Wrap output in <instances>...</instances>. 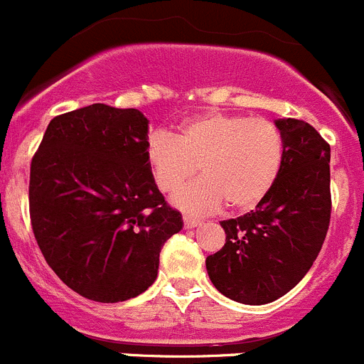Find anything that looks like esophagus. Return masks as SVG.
Instances as JSON below:
<instances>
[{"label":"esophagus","mask_w":364,"mask_h":364,"mask_svg":"<svg viewBox=\"0 0 364 364\" xmlns=\"http://www.w3.org/2000/svg\"><path fill=\"white\" fill-rule=\"evenodd\" d=\"M198 225H201L200 219L189 218V215H183V226H186V228H196Z\"/></svg>","instance_id":"esophagus-1"}]
</instances>
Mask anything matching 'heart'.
<instances>
[{
	"label": "heart",
	"mask_w": 364,
	"mask_h": 364,
	"mask_svg": "<svg viewBox=\"0 0 364 364\" xmlns=\"http://www.w3.org/2000/svg\"><path fill=\"white\" fill-rule=\"evenodd\" d=\"M285 159L279 129L267 118L205 111L182 122L177 134L156 132L146 143L156 186L173 193L178 208L193 214L218 210L226 201L232 210H247L264 200L278 181Z\"/></svg>",
	"instance_id": "b5f03b06"
}]
</instances>
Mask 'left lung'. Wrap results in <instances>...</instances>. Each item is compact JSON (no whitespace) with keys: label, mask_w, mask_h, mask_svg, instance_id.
<instances>
[{"label":"left lung","mask_w":364,"mask_h":364,"mask_svg":"<svg viewBox=\"0 0 364 364\" xmlns=\"http://www.w3.org/2000/svg\"><path fill=\"white\" fill-rule=\"evenodd\" d=\"M274 124L285 143L278 181L255 210L221 221L225 246L205 260L212 285L242 304H267L290 292L329 228L331 146L303 120Z\"/></svg>","instance_id":"left-lung-1"}]
</instances>
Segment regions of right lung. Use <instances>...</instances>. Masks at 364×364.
Masks as SVG:
<instances>
[{
    "instance_id": "obj_1",
    "label": "right lung",
    "mask_w": 364,
    "mask_h": 364,
    "mask_svg": "<svg viewBox=\"0 0 364 364\" xmlns=\"http://www.w3.org/2000/svg\"><path fill=\"white\" fill-rule=\"evenodd\" d=\"M146 143L141 111L92 104L53 118L31 161L35 239L56 276L86 299L145 292L164 242L183 226L154 182Z\"/></svg>"
}]
</instances>
